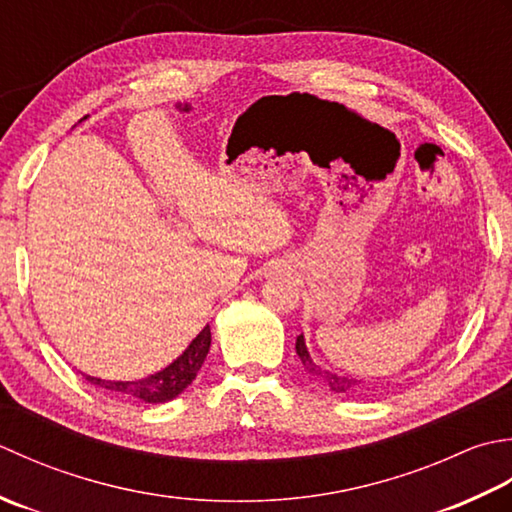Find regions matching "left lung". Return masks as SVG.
Listing matches in <instances>:
<instances>
[{"instance_id":"left-lung-1","label":"left lung","mask_w":512,"mask_h":512,"mask_svg":"<svg viewBox=\"0 0 512 512\" xmlns=\"http://www.w3.org/2000/svg\"><path fill=\"white\" fill-rule=\"evenodd\" d=\"M296 353H298V358H300V362L305 364V369L309 371V373H314V375H318L320 380H325L327 384H329V389L333 391V393H353L358 389V384H360V380H353V378H344V375H338V373H331V371H325V369H320L318 364L311 360V356H309V351H307V344H305V338L302 336H298L296 338Z\"/></svg>"}]
</instances>
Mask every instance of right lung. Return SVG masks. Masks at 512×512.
Listing matches in <instances>:
<instances>
[{"instance_id":"obj_1","label":"right lung","mask_w":512,"mask_h":512,"mask_svg":"<svg viewBox=\"0 0 512 512\" xmlns=\"http://www.w3.org/2000/svg\"><path fill=\"white\" fill-rule=\"evenodd\" d=\"M212 344V331L207 325L198 336L190 342L179 358H176L170 367L163 371L150 375V378L134 380V382H112V380H101L92 378V375H83L90 384H95L99 389H106L114 395H123V398L159 404V402H170L176 395H181L187 387H190L192 380L196 378L198 369L203 367L207 351H210Z\"/></svg>"}]
</instances>
